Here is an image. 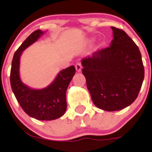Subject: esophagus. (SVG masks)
<instances>
[{
  "instance_id": "esophagus-1",
  "label": "esophagus",
  "mask_w": 152,
  "mask_h": 152,
  "mask_svg": "<svg viewBox=\"0 0 152 152\" xmlns=\"http://www.w3.org/2000/svg\"><path fill=\"white\" fill-rule=\"evenodd\" d=\"M75 68H76V71H77L78 73H79V72H81V64H76V66H75Z\"/></svg>"
}]
</instances>
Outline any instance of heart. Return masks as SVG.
Returning a JSON list of instances; mask_svg holds the SVG:
<instances>
[{
  "label": "heart",
  "instance_id": "obj_1",
  "mask_svg": "<svg viewBox=\"0 0 152 152\" xmlns=\"http://www.w3.org/2000/svg\"><path fill=\"white\" fill-rule=\"evenodd\" d=\"M94 41V38H91L89 40H88V43H92Z\"/></svg>",
  "mask_w": 152,
  "mask_h": 152
}]
</instances>
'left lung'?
<instances>
[{
  "instance_id": "left-lung-1",
  "label": "left lung",
  "mask_w": 152,
  "mask_h": 152,
  "mask_svg": "<svg viewBox=\"0 0 152 152\" xmlns=\"http://www.w3.org/2000/svg\"><path fill=\"white\" fill-rule=\"evenodd\" d=\"M109 47L82 58V74L94 105L106 111L121 110L137 98L144 78L142 55L124 31L111 27Z\"/></svg>"
}]
</instances>
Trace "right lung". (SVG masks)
<instances>
[{"instance_id":"add662e5","label":"right lung","mask_w":152,"mask_h":152,"mask_svg":"<svg viewBox=\"0 0 152 152\" xmlns=\"http://www.w3.org/2000/svg\"><path fill=\"white\" fill-rule=\"evenodd\" d=\"M45 31L33 32L15 52L10 70V85L17 101L31 117L41 121H50L65 114L67 104L66 94L76 69L71 66L59 71L48 86L40 89L32 88L24 83L20 76V61L23 52L38 41Z\"/></svg>"}]
</instances>
